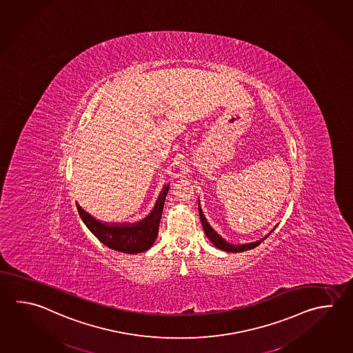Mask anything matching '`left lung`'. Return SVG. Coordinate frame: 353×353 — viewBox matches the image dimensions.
Returning <instances> with one entry per match:
<instances>
[{
	"label": "left lung",
	"mask_w": 353,
	"mask_h": 353,
	"mask_svg": "<svg viewBox=\"0 0 353 353\" xmlns=\"http://www.w3.org/2000/svg\"><path fill=\"white\" fill-rule=\"evenodd\" d=\"M199 212H200V219L201 222H202V227H203V231L206 233L207 239L212 242L214 246L217 247V248H220L222 251H226V252H243V251H248V250H252L254 247L259 246L262 241L266 240L267 237H268V234L271 232L268 233L267 236H265L263 239H261V240L256 241V242H251V243H245V245H233V243H230V242H227L226 240H223L222 237H221L219 233L216 232L214 230H213L211 225L207 222L206 217H205V214L202 212V210H201L200 203H199Z\"/></svg>",
	"instance_id": "left-lung-1"
}]
</instances>
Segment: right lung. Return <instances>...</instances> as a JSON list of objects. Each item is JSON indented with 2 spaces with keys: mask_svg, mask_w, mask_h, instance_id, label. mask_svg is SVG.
Returning a JSON list of instances; mask_svg holds the SVG:
<instances>
[{
  "mask_svg": "<svg viewBox=\"0 0 353 353\" xmlns=\"http://www.w3.org/2000/svg\"><path fill=\"white\" fill-rule=\"evenodd\" d=\"M170 185L163 186L156 205L146 219L136 223H105L96 220L90 213H87L82 207L76 202L77 211L80 217L85 222L87 228L99 239V240L114 251L119 252L134 253L145 252L152 246L159 234L162 210L166 200Z\"/></svg>",
  "mask_w": 353,
  "mask_h": 353,
  "instance_id": "1",
  "label": "right lung"
}]
</instances>
